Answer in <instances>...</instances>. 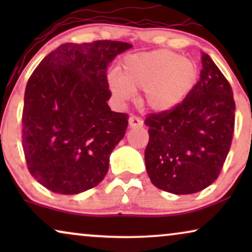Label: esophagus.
Returning a JSON list of instances; mask_svg holds the SVG:
<instances>
[{
	"label": "esophagus",
	"mask_w": 252,
	"mask_h": 252,
	"mask_svg": "<svg viewBox=\"0 0 252 252\" xmlns=\"http://www.w3.org/2000/svg\"><path fill=\"white\" fill-rule=\"evenodd\" d=\"M128 124L129 127H132V128H137V127L143 126V122L136 116H130L128 119Z\"/></svg>",
	"instance_id": "obj_1"
}]
</instances>
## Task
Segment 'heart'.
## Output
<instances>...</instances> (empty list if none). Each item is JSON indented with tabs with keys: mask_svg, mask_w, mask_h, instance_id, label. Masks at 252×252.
<instances>
[{
	"mask_svg": "<svg viewBox=\"0 0 252 252\" xmlns=\"http://www.w3.org/2000/svg\"><path fill=\"white\" fill-rule=\"evenodd\" d=\"M199 68L192 58L174 51L157 49L137 53L123 60L120 72L109 75L110 92L119 104H125L143 91V104L158 112L180 105L198 81Z\"/></svg>",
	"mask_w": 252,
	"mask_h": 252,
	"instance_id": "obj_1",
	"label": "heart"
}]
</instances>
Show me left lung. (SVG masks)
<instances>
[{
	"label": "left lung",
	"instance_id": "1",
	"mask_svg": "<svg viewBox=\"0 0 252 252\" xmlns=\"http://www.w3.org/2000/svg\"><path fill=\"white\" fill-rule=\"evenodd\" d=\"M191 94L170 111L150 113L147 173L157 188L177 195L194 194L218 178L228 155L235 124L229 82L208 54Z\"/></svg>",
	"mask_w": 252,
	"mask_h": 252
}]
</instances>
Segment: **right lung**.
<instances>
[{"label": "right lung", "instance_id": "obj_1", "mask_svg": "<svg viewBox=\"0 0 252 252\" xmlns=\"http://www.w3.org/2000/svg\"><path fill=\"white\" fill-rule=\"evenodd\" d=\"M132 47L122 41L64 43L41 61L27 81L23 149L30 173L49 190L74 195L94 188L128 125L113 112L106 70Z\"/></svg>", "mask_w": 252, "mask_h": 252}]
</instances>
